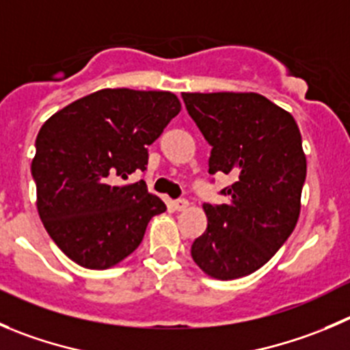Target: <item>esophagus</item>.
<instances>
[{
	"mask_svg": "<svg viewBox=\"0 0 350 350\" xmlns=\"http://www.w3.org/2000/svg\"><path fill=\"white\" fill-rule=\"evenodd\" d=\"M173 208L177 211H185L189 208V201L187 199H177V201H173Z\"/></svg>",
	"mask_w": 350,
	"mask_h": 350,
	"instance_id": "34e87169",
	"label": "esophagus"
}]
</instances>
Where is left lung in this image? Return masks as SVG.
Segmentation results:
<instances>
[{
    "instance_id": "left-lung-1",
    "label": "left lung",
    "mask_w": 350,
    "mask_h": 350,
    "mask_svg": "<svg viewBox=\"0 0 350 350\" xmlns=\"http://www.w3.org/2000/svg\"><path fill=\"white\" fill-rule=\"evenodd\" d=\"M189 115L211 144L209 173L234 175L227 204H202L208 228L192 244L216 280L251 275L294 232L306 154L294 116L258 92H184Z\"/></svg>"
}]
</instances>
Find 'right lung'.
<instances>
[{
	"instance_id": "right-lung-1",
	"label": "right lung",
	"mask_w": 350,
	"mask_h": 350,
	"mask_svg": "<svg viewBox=\"0 0 350 350\" xmlns=\"http://www.w3.org/2000/svg\"><path fill=\"white\" fill-rule=\"evenodd\" d=\"M180 108L168 91L101 89L46 120L31 166L38 213L72 261L118 265L139 247L149 219L166 211L144 180L127 178L144 172L148 146Z\"/></svg>"
}]
</instances>
